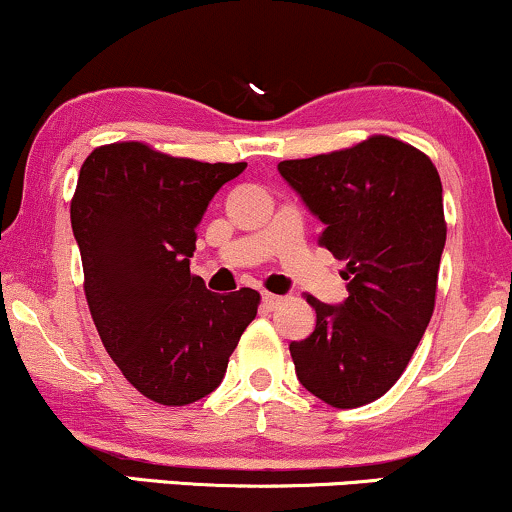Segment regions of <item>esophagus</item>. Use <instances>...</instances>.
Segmentation results:
<instances>
[{"instance_id":"34e87169","label":"esophagus","mask_w":512,"mask_h":512,"mask_svg":"<svg viewBox=\"0 0 512 512\" xmlns=\"http://www.w3.org/2000/svg\"><path fill=\"white\" fill-rule=\"evenodd\" d=\"M281 301H284V298H281V296H274V293H269V291H264V293H262V303H264V308L274 310L276 305H279Z\"/></svg>"}]
</instances>
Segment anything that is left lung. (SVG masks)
<instances>
[{"instance_id":"1","label":"left lung","mask_w":512,"mask_h":512,"mask_svg":"<svg viewBox=\"0 0 512 512\" xmlns=\"http://www.w3.org/2000/svg\"><path fill=\"white\" fill-rule=\"evenodd\" d=\"M279 173L325 223L320 245L349 281L342 305L308 296L317 322L289 346L296 375L330 407H363L397 383L431 322L448 233L440 175L424 151L385 134L281 161Z\"/></svg>"}]
</instances>
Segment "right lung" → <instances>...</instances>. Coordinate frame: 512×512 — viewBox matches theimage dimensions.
Returning a JSON list of instances; mask_svg holds the SVG:
<instances>
[{
  "mask_svg": "<svg viewBox=\"0 0 512 512\" xmlns=\"http://www.w3.org/2000/svg\"><path fill=\"white\" fill-rule=\"evenodd\" d=\"M248 163H202L142 142L93 149L72 197L84 291L115 366L166 407L221 385L260 293L219 296L190 274L197 226L223 182Z\"/></svg>",
  "mask_w": 512,
  "mask_h": 512,
  "instance_id": "add662e5",
  "label": "right lung"
}]
</instances>
